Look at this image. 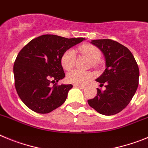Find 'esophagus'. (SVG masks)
Instances as JSON below:
<instances>
[{
    "mask_svg": "<svg viewBox=\"0 0 148 148\" xmlns=\"http://www.w3.org/2000/svg\"><path fill=\"white\" fill-rule=\"evenodd\" d=\"M74 87L78 88H80V89H84L85 88H86V86H80V85H74Z\"/></svg>",
    "mask_w": 148,
    "mask_h": 148,
    "instance_id": "34e87169",
    "label": "esophagus"
}]
</instances>
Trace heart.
<instances>
[{
  "instance_id": "obj_1",
  "label": "heart",
  "mask_w": 148,
  "mask_h": 148,
  "mask_svg": "<svg viewBox=\"0 0 148 148\" xmlns=\"http://www.w3.org/2000/svg\"><path fill=\"white\" fill-rule=\"evenodd\" d=\"M79 51L89 58L92 62L100 60L102 53L97 46L91 44H84L79 48ZM76 61V53L73 49H69L63 54L61 59L62 68L65 70H70L74 67ZM93 74L90 72H86L79 70H74L69 72L67 75L69 82L76 85L83 86L87 84L92 79Z\"/></svg>"
}]
</instances>
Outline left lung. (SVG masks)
Returning a JSON list of instances; mask_svg holds the SVG:
<instances>
[{
  "label": "left lung",
  "instance_id": "left-lung-1",
  "mask_svg": "<svg viewBox=\"0 0 148 148\" xmlns=\"http://www.w3.org/2000/svg\"><path fill=\"white\" fill-rule=\"evenodd\" d=\"M105 57L106 69L96 81L105 85L106 90L97 88V94L88 103L98 113L114 115L129 104L139 85V70L135 58L127 47L110 39L93 40Z\"/></svg>",
  "mask_w": 148,
  "mask_h": 148
}]
</instances>
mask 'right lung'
Returning a JSON list of instances; mask_svg holds the SVG:
<instances>
[{
    "mask_svg": "<svg viewBox=\"0 0 148 148\" xmlns=\"http://www.w3.org/2000/svg\"><path fill=\"white\" fill-rule=\"evenodd\" d=\"M85 38L44 34L23 48L13 68L14 86L22 102L39 114H48L64 103L72 85H54L65 77L61 59L65 52Z\"/></svg>",
    "mask_w": 148,
    "mask_h": 148,
    "instance_id": "add662e5",
    "label": "right lung"
}]
</instances>
